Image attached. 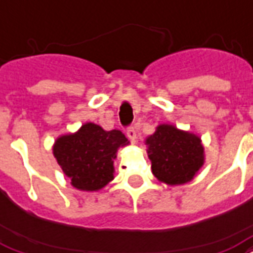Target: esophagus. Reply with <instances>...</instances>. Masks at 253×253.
Returning <instances> with one entry per match:
<instances>
[{"mask_svg":"<svg viewBox=\"0 0 253 253\" xmlns=\"http://www.w3.org/2000/svg\"><path fill=\"white\" fill-rule=\"evenodd\" d=\"M126 134L127 138H128L131 142H135V140H136V131H135L134 127H128L126 130Z\"/></svg>","mask_w":253,"mask_h":253,"instance_id":"esophagus-1","label":"esophagus"}]
</instances>
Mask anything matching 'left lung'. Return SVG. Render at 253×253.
<instances>
[{
  "label": "left lung",
  "instance_id": "8db88e82",
  "mask_svg": "<svg viewBox=\"0 0 253 253\" xmlns=\"http://www.w3.org/2000/svg\"><path fill=\"white\" fill-rule=\"evenodd\" d=\"M146 144L152 173L169 186L190 182L204 165V147L199 136L172 125H159Z\"/></svg>",
  "mask_w": 253,
  "mask_h": 253
}]
</instances>
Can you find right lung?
<instances>
[{
	"label": "right lung",
	"mask_w": 253,
	"mask_h": 253,
	"mask_svg": "<svg viewBox=\"0 0 253 253\" xmlns=\"http://www.w3.org/2000/svg\"><path fill=\"white\" fill-rule=\"evenodd\" d=\"M128 144L122 131H105L84 123L74 134L59 136L53 146L58 165L81 191H98L114 179V159L119 147Z\"/></svg>",
	"instance_id": "obj_1"
}]
</instances>
